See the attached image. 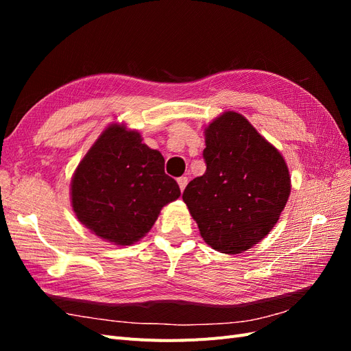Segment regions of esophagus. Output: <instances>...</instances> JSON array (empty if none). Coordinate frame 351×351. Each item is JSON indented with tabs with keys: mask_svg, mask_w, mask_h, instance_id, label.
I'll use <instances>...</instances> for the list:
<instances>
[{
	"mask_svg": "<svg viewBox=\"0 0 351 351\" xmlns=\"http://www.w3.org/2000/svg\"><path fill=\"white\" fill-rule=\"evenodd\" d=\"M177 183H178V186H180V190H183L186 189V186H187V177H178L177 178Z\"/></svg>",
	"mask_w": 351,
	"mask_h": 351,
	"instance_id": "34e87169",
	"label": "esophagus"
}]
</instances>
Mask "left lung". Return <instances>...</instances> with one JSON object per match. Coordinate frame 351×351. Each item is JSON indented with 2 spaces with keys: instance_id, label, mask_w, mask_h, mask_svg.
Instances as JSON below:
<instances>
[{
  "instance_id": "obj_1",
  "label": "left lung",
  "mask_w": 351,
  "mask_h": 351,
  "mask_svg": "<svg viewBox=\"0 0 351 351\" xmlns=\"http://www.w3.org/2000/svg\"><path fill=\"white\" fill-rule=\"evenodd\" d=\"M206 171L187 184L183 200L212 249L236 254L277 224L291 192L282 155L236 111L205 127Z\"/></svg>"
}]
</instances>
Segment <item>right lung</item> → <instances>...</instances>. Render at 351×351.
Segmentation results:
<instances>
[{
    "mask_svg": "<svg viewBox=\"0 0 351 351\" xmlns=\"http://www.w3.org/2000/svg\"><path fill=\"white\" fill-rule=\"evenodd\" d=\"M139 132L114 123L105 129L71 178V206L93 234L132 246L149 232L159 212L180 197L164 171V156Z\"/></svg>",
    "mask_w": 351,
    "mask_h": 351,
    "instance_id": "1",
    "label": "right lung"
}]
</instances>
